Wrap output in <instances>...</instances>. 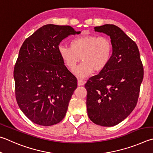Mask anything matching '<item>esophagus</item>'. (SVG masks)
I'll list each match as a JSON object with an SVG mask.
<instances>
[{
	"label": "esophagus",
	"instance_id": "obj_1",
	"mask_svg": "<svg viewBox=\"0 0 153 153\" xmlns=\"http://www.w3.org/2000/svg\"><path fill=\"white\" fill-rule=\"evenodd\" d=\"M85 82L82 79H78V85L79 86H82V85H84Z\"/></svg>",
	"mask_w": 153,
	"mask_h": 153
}]
</instances>
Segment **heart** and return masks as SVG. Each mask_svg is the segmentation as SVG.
<instances>
[{
	"label": "heart",
	"mask_w": 153,
	"mask_h": 153,
	"mask_svg": "<svg viewBox=\"0 0 153 153\" xmlns=\"http://www.w3.org/2000/svg\"><path fill=\"white\" fill-rule=\"evenodd\" d=\"M58 52L71 71L82 60L83 62L76 69L75 74L84 77L93 71L99 72L106 68L111 60L113 45L108 37L87 35L72 39L71 47L60 45Z\"/></svg>",
	"instance_id": "obj_1"
}]
</instances>
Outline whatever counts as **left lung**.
Instances as JSON below:
<instances>
[{
  "mask_svg": "<svg viewBox=\"0 0 153 153\" xmlns=\"http://www.w3.org/2000/svg\"><path fill=\"white\" fill-rule=\"evenodd\" d=\"M94 29L110 36L113 52L106 68L85 85L87 114L95 124L110 127L122 122L135 108L143 65L137 45L118 27L106 24Z\"/></svg>",
  "mask_w": 153,
  "mask_h": 153,
  "instance_id": "obj_1",
  "label": "left lung"
}]
</instances>
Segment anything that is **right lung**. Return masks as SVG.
<instances>
[{
    "mask_svg": "<svg viewBox=\"0 0 153 153\" xmlns=\"http://www.w3.org/2000/svg\"><path fill=\"white\" fill-rule=\"evenodd\" d=\"M80 33L68 25L48 24L21 45L13 72L15 97L21 110L35 124L49 126L65 116L77 79L64 65L58 45L70 35Z\"/></svg>",
    "mask_w": 153,
    "mask_h": 153,
    "instance_id": "right-lung-1",
    "label": "right lung"
}]
</instances>
